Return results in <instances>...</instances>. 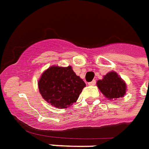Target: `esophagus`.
<instances>
[{
	"label": "esophagus",
	"mask_w": 149,
	"mask_h": 149,
	"mask_svg": "<svg viewBox=\"0 0 149 149\" xmlns=\"http://www.w3.org/2000/svg\"><path fill=\"white\" fill-rule=\"evenodd\" d=\"M95 84H96V81H95V80H92L91 82H89L88 84L89 85H95Z\"/></svg>",
	"instance_id": "obj_1"
}]
</instances>
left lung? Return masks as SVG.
<instances>
[{"label": "left lung", "mask_w": 149, "mask_h": 149, "mask_svg": "<svg viewBox=\"0 0 149 149\" xmlns=\"http://www.w3.org/2000/svg\"><path fill=\"white\" fill-rule=\"evenodd\" d=\"M97 86L102 94L109 100L118 99L125 94V83L116 72H111L104 76L102 80L97 82Z\"/></svg>", "instance_id": "obj_1"}]
</instances>
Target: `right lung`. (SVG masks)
Masks as SVG:
<instances>
[{
	"mask_svg": "<svg viewBox=\"0 0 149 149\" xmlns=\"http://www.w3.org/2000/svg\"><path fill=\"white\" fill-rule=\"evenodd\" d=\"M38 84L44 100L60 109L69 107L76 102L86 86L71 66L50 67L42 73Z\"/></svg>",
	"mask_w": 149,
	"mask_h": 149,
	"instance_id": "obj_1",
	"label": "right lung"
}]
</instances>
